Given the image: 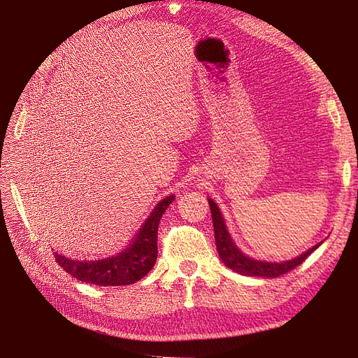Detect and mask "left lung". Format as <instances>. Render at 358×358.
I'll use <instances>...</instances> for the list:
<instances>
[{
	"mask_svg": "<svg viewBox=\"0 0 358 358\" xmlns=\"http://www.w3.org/2000/svg\"><path fill=\"white\" fill-rule=\"evenodd\" d=\"M208 203L211 210L214 238H216L217 252L224 265L236 273H240L244 275H261V278H279V275L294 270L295 267H299L300 264H303L306 259H308V257L313 250H316L321 246V243L316 244V246H313L308 252L300 255L299 258L285 261V262H267V261L252 259L246 257L244 253H241L236 244H234V241L231 240L229 232L227 231V227H224L220 210L217 208L216 203H214L211 199H208Z\"/></svg>",
	"mask_w": 358,
	"mask_h": 358,
	"instance_id": "obj_1",
	"label": "left lung"
}]
</instances>
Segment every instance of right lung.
I'll list each match as a JSON object with an SVG mask.
<instances>
[{
  "label": "right lung",
  "instance_id": "obj_1",
  "mask_svg": "<svg viewBox=\"0 0 358 358\" xmlns=\"http://www.w3.org/2000/svg\"><path fill=\"white\" fill-rule=\"evenodd\" d=\"M172 201L173 196L171 195L157 203L136 234L134 243L117 257L99 261H75L55 253L57 264L78 280L99 287H120L141 280L156 264L159 222Z\"/></svg>",
  "mask_w": 358,
  "mask_h": 358
}]
</instances>
